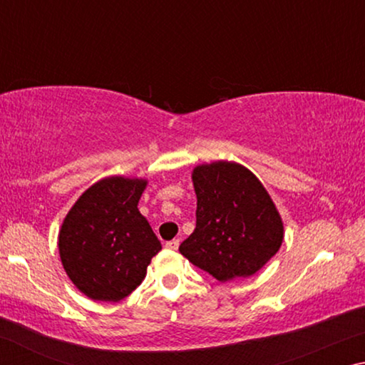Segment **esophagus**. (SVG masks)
<instances>
[{"label":"esophagus","instance_id":"esophagus-1","mask_svg":"<svg viewBox=\"0 0 365 365\" xmlns=\"http://www.w3.org/2000/svg\"><path fill=\"white\" fill-rule=\"evenodd\" d=\"M178 245H180V240H178V238H174V240H170V242L165 243V248H168V250H172V251H175V250L178 248Z\"/></svg>","mask_w":365,"mask_h":365}]
</instances>
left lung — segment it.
Masks as SVG:
<instances>
[{
  "label": "left lung",
  "instance_id": "1",
  "mask_svg": "<svg viewBox=\"0 0 365 365\" xmlns=\"http://www.w3.org/2000/svg\"><path fill=\"white\" fill-rule=\"evenodd\" d=\"M196 228L178 251L219 282L256 274L280 250L283 222L250 169L217 160L193 169Z\"/></svg>",
  "mask_w": 365,
  "mask_h": 365
}]
</instances>
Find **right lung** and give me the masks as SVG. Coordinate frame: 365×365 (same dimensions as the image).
Here are the masks:
<instances>
[{"mask_svg": "<svg viewBox=\"0 0 365 365\" xmlns=\"http://www.w3.org/2000/svg\"><path fill=\"white\" fill-rule=\"evenodd\" d=\"M146 185L145 178H103L83 191L61 225V262L91 299L117 302L130 294L163 248L138 211Z\"/></svg>", "mask_w": 365, "mask_h": 365, "instance_id": "1", "label": "right lung"}]
</instances>
